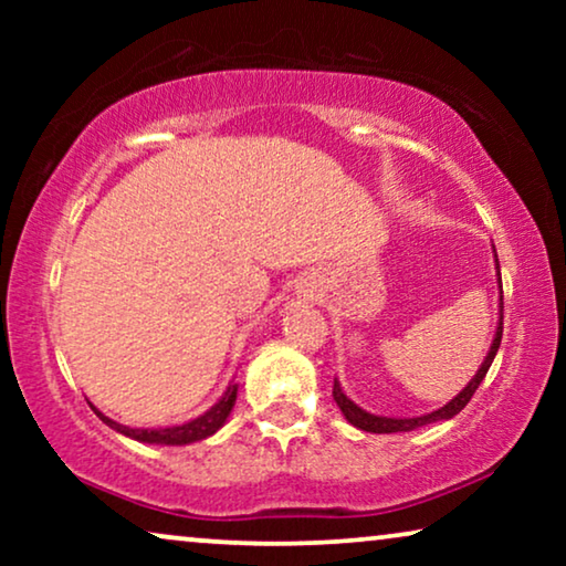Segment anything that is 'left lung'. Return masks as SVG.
<instances>
[{
  "mask_svg": "<svg viewBox=\"0 0 566 566\" xmlns=\"http://www.w3.org/2000/svg\"><path fill=\"white\" fill-rule=\"evenodd\" d=\"M494 273H497V291H500V319H497V329H494V339L490 345V353H486V358L479 370L474 374V378L463 386V389L455 394L451 401H446L443 407L432 409V412H424L420 417H381V415H370L366 409L355 405V401L347 397L343 391V386L335 378V386H332V397H335L339 412L345 415V420L353 424V428H358L363 432H407V430H415V428H424V424H432V422H443V420H451L461 412L463 407L469 405L471 397H474V391L479 389V384L484 381L486 370H490L494 355L500 350V343H502V277H500V262H497V252H494Z\"/></svg>",
  "mask_w": 566,
  "mask_h": 566,
  "instance_id": "left-lung-1",
  "label": "left lung"
}]
</instances>
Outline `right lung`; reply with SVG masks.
I'll list each match as a JSON object with an SVG mask.
<instances>
[{"label": "right lung", "mask_w": 566, "mask_h": 566, "mask_svg": "<svg viewBox=\"0 0 566 566\" xmlns=\"http://www.w3.org/2000/svg\"><path fill=\"white\" fill-rule=\"evenodd\" d=\"M237 389H239V384L231 381L227 386V391H223V397L216 401L211 409H206V412L198 415L196 420L172 424V428H128V424L111 420V417L99 412L95 405H90V407H92V412H95L99 420L107 424V428H113L115 432H120V436H126L130 440H138V443L190 446V443H198V440L211 438L213 432H219L223 428V422H227V417L231 415V409H234V405H237Z\"/></svg>", "instance_id": "right-lung-1"}]
</instances>
